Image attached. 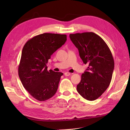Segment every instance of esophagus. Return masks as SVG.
Segmentation results:
<instances>
[{
  "label": "esophagus",
  "mask_w": 130,
  "mask_h": 130,
  "mask_svg": "<svg viewBox=\"0 0 130 130\" xmlns=\"http://www.w3.org/2000/svg\"><path fill=\"white\" fill-rule=\"evenodd\" d=\"M70 75V73L67 72V73H64V75L66 76H69Z\"/></svg>",
  "instance_id": "1"
}]
</instances>
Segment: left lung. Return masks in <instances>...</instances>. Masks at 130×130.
Here are the masks:
<instances>
[{
	"label": "left lung",
	"mask_w": 130,
	"mask_h": 130,
	"mask_svg": "<svg viewBox=\"0 0 130 130\" xmlns=\"http://www.w3.org/2000/svg\"><path fill=\"white\" fill-rule=\"evenodd\" d=\"M69 37L83 63L88 65L77 85V91L87 100L94 101L111 82L115 67L111 51L104 41L93 32L70 34Z\"/></svg>",
	"instance_id": "8db88e82"
}]
</instances>
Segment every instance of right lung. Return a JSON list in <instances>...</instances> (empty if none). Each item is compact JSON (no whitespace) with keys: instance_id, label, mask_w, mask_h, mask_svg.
<instances>
[{"instance_id":"add662e5","label":"right lung","mask_w":130,"mask_h":130,"mask_svg":"<svg viewBox=\"0 0 130 130\" xmlns=\"http://www.w3.org/2000/svg\"><path fill=\"white\" fill-rule=\"evenodd\" d=\"M67 35H38L25 43L18 67V75L24 88L33 97L45 101L56 93L63 73L47 70L51 56L67 41Z\"/></svg>"}]
</instances>
